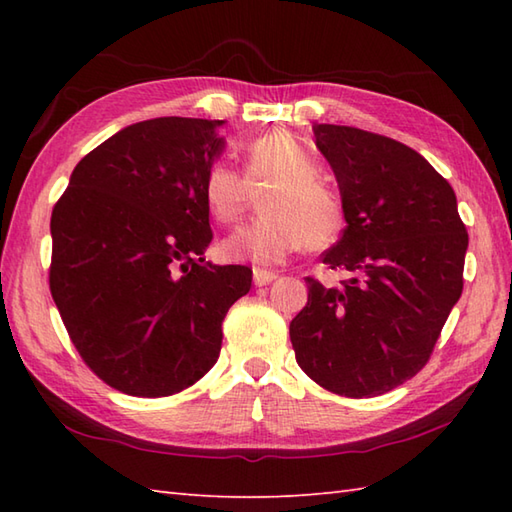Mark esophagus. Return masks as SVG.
<instances>
[{"label": "esophagus", "mask_w": 512, "mask_h": 512, "mask_svg": "<svg viewBox=\"0 0 512 512\" xmlns=\"http://www.w3.org/2000/svg\"><path fill=\"white\" fill-rule=\"evenodd\" d=\"M275 279H277V273H273V270H264V268H255V270H253V281H255V286L273 284Z\"/></svg>", "instance_id": "obj_1"}]
</instances>
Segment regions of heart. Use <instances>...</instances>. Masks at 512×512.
I'll list each match as a JSON object with an SVG mask.
<instances>
[{
    "instance_id": "1",
    "label": "heart",
    "mask_w": 512,
    "mask_h": 512,
    "mask_svg": "<svg viewBox=\"0 0 512 512\" xmlns=\"http://www.w3.org/2000/svg\"><path fill=\"white\" fill-rule=\"evenodd\" d=\"M246 176L226 162H215L204 176V202L220 222L242 215L250 185L270 182L275 189L264 198V215L239 226L222 242L235 262L275 266L295 250L321 248L339 235L343 206L328 184L319 178L312 156L286 132H270L244 151Z\"/></svg>"
}]
</instances>
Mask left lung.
Listing matches in <instances>:
<instances>
[{"label":"left lung","mask_w":512,"mask_h":512,"mask_svg":"<svg viewBox=\"0 0 512 512\" xmlns=\"http://www.w3.org/2000/svg\"><path fill=\"white\" fill-rule=\"evenodd\" d=\"M339 182L345 231L323 264L341 288L306 277L290 323L299 367L347 398H372L427 365L462 295L469 235L451 184L418 151L345 125H312Z\"/></svg>","instance_id":"left-lung-1"}]
</instances>
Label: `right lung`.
<instances>
[{
    "mask_svg": "<svg viewBox=\"0 0 512 512\" xmlns=\"http://www.w3.org/2000/svg\"><path fill=\"white\" fill-rule=\"evenodd\" d=\"M222 121L129 125L74 167L54 204L50 292L81 358L107 385L160 398L215 365L222 321L253 281L215 266L204 176Z\"/></svg>",
    "mask_w": 512,
    "mask_h": 512,
    "instance_id": "obj_1",
    "label": "right lung"
}]
</instances>
